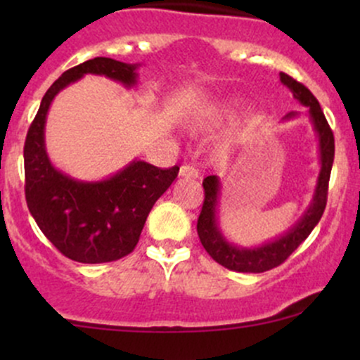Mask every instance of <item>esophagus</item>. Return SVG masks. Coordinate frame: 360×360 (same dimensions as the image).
I'll return each mask as SVG.
<instances>
[{
  "mask_svg": "<svg viewBox=\"0 0 360 360\" xmlns=\"http://www.w3.org/2000/svg\"><path fill=\"white\" fill-rule=\"evenodd\" d=\"M179 176L186 177V179H196L198 169L191 166V164H184V166H181V169H179Z\"/></svg>",
  "mask_w": 360,
  "mask_h": 360,
  "instance_id": "obj_1",
  "label": "esophagus"
}]
</instances>
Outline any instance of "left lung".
<instances>
[{"label":"left lung","instance_id":"obj_1","mask_svg":"<svg viewBox=\"0 0 360 360\" xmlns=\"http://www.w3.org/2000/svg\"><path fill=\"white\" fill-rule=\"evenodd\" d=\"M281 82L291 89L292 96L298 100L301 105L308 106L309 118H311L313 128L318 135V143H320V176H318L315 194L309 208L300 218L298 223L292 226L289 232L281 235L276 240L264 243L260 247H252V249H243V247H235L226 242L223 237L217 223V205L218 196H220V181L217 176L205 177V201L201 208L200 218H198V235L203 243L205 250L212 255L213 260L221 264L223 267L237 272H264L272 267H278L283 264L289 255L307 240V237L315 229L316 223L320 221L321 214L325 212L326 196H328V181L330 172H332L333 155H335V140H333V131L326 122L323 111H321L320 103L307 86L292 79L288 74H279ZM296 113L291 111L288 113L286 120L295 118Z\"/></svg>","mask_w":360,"mask_h":360}]
</instances>
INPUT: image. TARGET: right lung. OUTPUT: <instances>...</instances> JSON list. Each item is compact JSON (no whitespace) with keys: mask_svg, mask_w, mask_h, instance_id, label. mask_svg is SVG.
I'll list each match as a JSON object with an SVG mask.
<instances>
[{"mask_svg":"<svg viewBox=\"0 0 360 360\" xmlns=\"http://www.w3.org/2000/svg\"><path fill=\"white\" fill-rule=\"evenodd\" d=\"M139 64L94 57L65 71L40 103L23 147L25 198L42 233L76 262L101 264L130 254L155 201L167 191L179 167L160 169L134 160L108 179H72L52 166L45 150V118L56 94L84 74H98L131 88Z\"/></svg>","mask_w":360,"mask_h":360,"instance_id":"right-lung-1","label":"right lung"}]
</instances>
